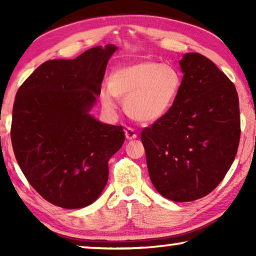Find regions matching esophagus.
<instances>
[{
    "label": "esophagus",
    "mask_w": 256,
    "mask_h": 256,
    "mask_svg": "<svg viewBox=\"0 0 256 256\" xmlns=\"http://www.w3.org/2000/svg\"><path fill=\"white\" fill-rule=\"evenodd\" d=\"M124 135H126V138H127V140H134V138H138V134H136V132L132 128L126 129Z\"/></svg>",
    "instance_id": "esophagus-1"
}]
</instances>
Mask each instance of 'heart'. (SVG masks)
Masks as SVG:
<instances>
[{
    "instance_id": "heart-1",
    "label": "heart",
    "mask_w": 256,
    "mask_h": 256,
    "mask_svg": "<svg viewBox=\"0 0 256 256\" xmlns=\"http://www.w3.org/2000/svg\"><path fill=\"white\" fill-rule=\"evenodd\" d=\"M180 87V74L172 66L140 60L115 68L110 85L101 87L100 98L107 110H114L115 96L126 99L129 116L155 122L169 112Z\"/></svg>"
}]
</instances>
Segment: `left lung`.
<instances>
[{
	"label": "left lung",
	"mask_w": 256,
	"mask_h": 256,
	"mask_svg": "<svg viewBox=\"0 0 256 256\" xmlns=\"http://www.w3.org/2000/svg\"><path fill=\"white\" fill-rule=\"evenodd\" d=\"M169 112L141 132L152 183L174 202L208 196L226 176L240 141L239 98L214 62L196 52Z\"/></svg>",
	"instance_id": "1"
}]
</instances>
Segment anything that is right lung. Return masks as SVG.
I'll return each mask as SVG.
<instances>
[{
  "label": "right lung",
  "mask_w": 256,
  "mask_h": 256,
  "mask_svg": "<svg viewBox=\"0 0 256 256\" xmlns=\"http://www.w3.org/2000/svg\"><path fill=\"white\" fill-rule=\"evenodd\" d=\"M116 46L90 48L76 59H54L31 73L16 93L12 143L31 186L51 204L85 208L108 180V160L124 142L122 126L90 114Z\"/></svg>",
  "instance_id": "obj_1"
}]
</instances>
